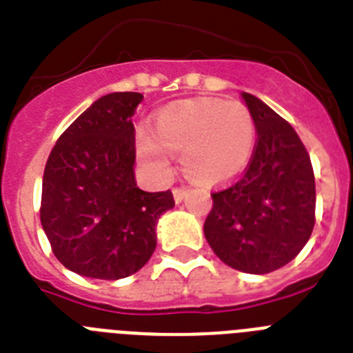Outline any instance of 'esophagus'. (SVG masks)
<instances>
[{"label":"esophagus","instance_id":"1","mask_svg":"<svg viewBox=\"0 0 353 353\" xmlns=\"http://www.w3.org/2000/svg\"><path fill=\"white\" fill-rule=\"evenodd\" d=\"M172 194H174V199H176V203H181L186 195H188V188H185V186H181V188H174V190H172Z\"/></svg>","mask_w":353,"mask_h":353}]
</instances>
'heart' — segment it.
I'll list each match as a JSON object with an SVG mask.
<instances>
[{"instance_id":"b5f03b06","label":"heart","mask_w":353,"mask_h":353,"mask_svg":"<svg viewBox=\"0 0 353 353\" xmlns=\"http://www.w3.org/2000/svg\"><path fill=\"white\" fill-rule=\"evenodd\" d=\"M256 123L241 102L192 99L158 112L152 136H138V154L154 172L167 176L168 152L181 154L183 170L197 185L215 186L241 176L253 158Z\"/></svg>"}]
</instances>
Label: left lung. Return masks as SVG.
I'll return each mask as SVG.
<instances>
[{
    "label": "left lung",
    "instance_id": "left-lung-1",
    "mask_svg": "<svg viewBox=\"0 0 353 353\" xmlns=\"http://www.w3.org/2000/svg\"><path fill=\"white\" fill-rule=\"evenodd\" d=\"M241 97L256 123V147L244 176L212 194L204 236L226 265L265 274L291 262L309 242L316 183L294 129L260 99Z\"/></svg>",
    "mask_w": 353,
    "mask_h": 353
}]
</instances>
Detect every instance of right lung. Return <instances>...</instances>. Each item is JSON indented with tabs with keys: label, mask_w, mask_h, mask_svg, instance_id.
<instances>
[{
	"label": "right lung",
	"mask_w": 353,
	"mask_h": 353,
	"mask_svg": "<svg viewBox=\"0 0 353 353\" xmlns=\"http://www.w3.org/2000/svg\"><path fill=\"white\" fill-rule=\"evenodd\" d=\"M143 94L109 93L77 118L50 154L41 224L53 254L85 278L120 280L156 250V226L172 192H145L134 177L132 117Z\"/></svg>",
	"instance_id": "right-lung-1"
}]
</instances>
